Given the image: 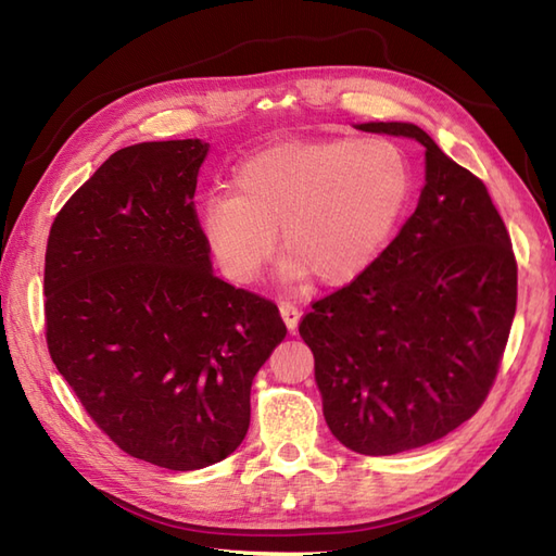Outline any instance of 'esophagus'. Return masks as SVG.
<instances>
[{"label": "esophagus", "mask_w": 556, "mask_h": 556, "mask_svg": "<svg viewBox=\"0 0 556 556\" xmlns=\"http://www.w3.org/2000/svg\"><path fill=\"white\" fill-rule=\"evenodd\" d=\"M279 313H281V320H285L289 332H291V334L296 332L299 320H301V311L296 308V305L289 303V301H281V303H279Z\"/></svg>", "instance_id": "obj_1"}]
</instances>
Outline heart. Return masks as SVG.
Returning <instances> with one entry per match:
<instances>
[{
  "instance_id": "1",
  "label": "heart",
  "mask_w": 556,
  "mask_h": 556,
  "mask_svg": "<svg viewBox=\"0 0 556 556\" xmlns=\"http://www.w3.org/2000/svg\"><path fill=\"white\" fill-rule=\"evenodd\" d=\"M233 191L198 205V229L227 275L248 285L275 255L277 231L287 277L327 287L368 269L410 195L408 157L387 138H323L277 143L243 160Z\"/></svg>"
}]
</instances>
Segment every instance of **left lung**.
I'll list each match as a JSON object with an SVG mask.
<instances>
[{
  "instance_id": "left-lung-1",
  "label": "left lung",
  "mask_w": 556,
  "mask_h": 556,
  "mask_svg": "<svg viewBox=\"0 0 556 556\" xmlns=\"http://www.w3.org/2000/svg\"><path fill=\"white\" fill-rule=\"evenodd\" d=\"M356 128L418 140L425 184L396 239L313 303L299 332L332 434L356 454L392 456L442 440L485 401L516 313V260L485 184L420 126Z\"/></svg>"
}]
</instances>
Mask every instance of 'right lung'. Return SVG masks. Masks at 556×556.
I'll list each match as a JSON object with an SVG mask.
<instances>
[{
	"label": "right lung",
	"instance_id": "obj_1",
	"mask_svg": "<svg viewBox=\"0 0 556 556\" xmlns=\"http://www.w3.org/2000/svg\"><path fill=\"white\" fill-rule=\"evenodd\" d=\"M200 138L116 150L59 212L45 255L50 356L110 440L198 470L233 454L251 384L287 337L277 305L212 271Z\"/></svg>",
	"mask_w": 556,
	"mask_h": 556
}]
</instances>
